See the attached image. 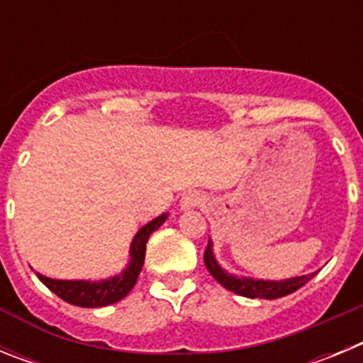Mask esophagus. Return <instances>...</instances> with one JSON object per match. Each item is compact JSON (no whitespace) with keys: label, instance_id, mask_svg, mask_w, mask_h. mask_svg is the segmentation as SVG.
Here are the masks:
<instances>
[{"label":"esophagus","instance_id":"1","mask_svg":"<svg viewBox=\"0 0 363 363\" xmlns=\"http://www.w3.org/2000/svg\"><path fill=\"white\" fill-rule=\"evenodd\" d=\"M201 203H203V196L196 191L187 192V194L182 198V207H184V209H192V207H198V205Z\"/></svg>","mask_w":363,"mask_h":363}]
</instances>
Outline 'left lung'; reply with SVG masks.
<instances>
[{"label":"left lung","instance_id":"obj_1","mask_svg":"<svg viewBox=\"0 0 363 363\" xmlns=\"http://www.w3.org/2000/svg\"><path fill=\"white\" fill-rule=\"evenodd\" d=\"M203 262L207 271L213 274L214 280L218 284H221L227 291H233V293L240 294V296L245 298H265V300H274V298L287 296V294L294 293L306 285L311 278L316 274H307V277H296L289 278V280H281V281H265V280H252V278H238L233 277L229 272H225L223 269L218 265V262L214 259L213 255V243H207V249L203 252Z\"/></svg>","mask_w":363,"mask_h":363}]
</instances>
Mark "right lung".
Masks as SVG:
<instances>
[{"label":"right lung","mask_w":363,"mask_h":363,"mask_svg":"<svg viewBox=\"0 0 363 363\" xmlns=\"http://www.w3.org/2000/svg\"><path fill=\"white\" fill-rule=\"evenodd\" d=\"M167 220V214H162L150 223L143 225L134 236L133 245H130V264L129 267L121 272L120 277H114L111 280L104 281H82V280H52V278L38 274L56 296L65 300L67 303L78 307H105L111 303H116L121 298L129 294V291L136 285L140 271L145 262V245L150 234L162 225Z\"/></svg>","instance_id":"right-lung-1"}]
</instances>
